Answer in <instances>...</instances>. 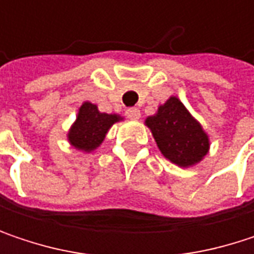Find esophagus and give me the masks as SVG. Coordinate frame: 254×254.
Masks as SVG:
<instances>
[{"label": "esophagus", "instance_id": "1", "mask_svg": "<svg viewBox=\"0 0 254 254\" xmlns=\"http://www.w3.org/2000/svg\"><path fill=\"white\" fill-rule=\"evenodd\" d=\"M125 115H127V118H129V119H132V121H136V119H139V116H141V112H139L136 107H129V109H127Z\"/></svg>", "mask_w": 254, "mask_h": 254}]
</instances>
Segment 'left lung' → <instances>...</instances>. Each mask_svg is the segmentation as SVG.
I'll return each instance as SVG.
<instances>
[{
	"mask_svg": "<svg viewBox=\"0 0 254 254\" xmlns=\"http://www.w3.org/2000/svg\"><path fill=\"white\" fill-rule=\"evenodd\" d=\"M145 124L162 154L181 168L198 163L209 151L206 132L177 97H171Z\"/></svg>",
	"mask_w": 254,
	"mask_h": 254,
	"instance_id": "obj_1",
	"label": "left lung"
}]
</instances>
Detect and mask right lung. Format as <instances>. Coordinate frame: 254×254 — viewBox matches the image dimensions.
Here are the masks:
<instances>
[{"mask_svg": "<svg viewBox=\"0 0 254 254\" xmlns=\"http://www.w3.org/2000/svg\"><path fill=\"white\" fill-rule=\"evenodd\" d=\"M119 121L118 115L100 113L95 104L83 103L79 109L76 122L69 130V141L77 150L91 151L103 142L107 130Z\"/></svg>", "mask_w": 254, "mask_h": 254, "instance_id": "add662e5", "label": "right lung"}]
</instances>
